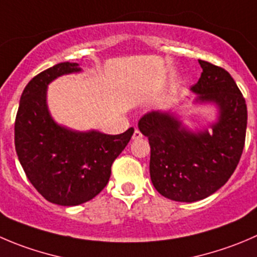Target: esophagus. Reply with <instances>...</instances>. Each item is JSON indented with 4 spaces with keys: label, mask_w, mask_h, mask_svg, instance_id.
Returning <instances> with one entry per match:
<instances>
[{
    "label": "esophagus",
    "mask_w": 257,
    "mask_h": 257,
    "mask_svg": "<svg viewBox=\"0 0 257 257\" xmlns=\"http://www.w3.org/2000/svg\"><path fill=\"white\" fill-rule=\"evenodd\" d=\"M142 137H143V134H142L141 132L138 131V129H136V131H134V133H133V139H134V141H137V139H141Z\"/></svg>",
    "instance_id": "34e87169"
}]
</instances>
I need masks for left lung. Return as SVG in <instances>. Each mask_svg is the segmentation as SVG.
<instances>
[{
    "label": "left lung",
    "mask_w": 257,
    "mask_h": 257,
    "mask_svg": "<svg viewBox=\"0 0 257 257\" xmlns=\"http://www.w3.org/2000/svg\"><path fill=\"white\" fill-rule=\"evenodd\" d=\"M198 62L202 74L191 90L197 94L196 103L217 106L212 131H189L169 111H149L138 123L151 146L154 188L178 202H196L220 189L235 172L245 146L247 108L240 89L225 69Z\"/></svg>",
    "instance_id": "1"
}]
</instances>
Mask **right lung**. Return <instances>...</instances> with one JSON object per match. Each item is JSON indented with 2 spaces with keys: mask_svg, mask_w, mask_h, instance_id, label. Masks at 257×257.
<instances>
[{
  "mask_svg": "<svg viewBox=\"0 0 257 257\" xmlns=\"http://www.w3.org/2000/svg\"><path fill=\"white\" fill-rule=\"evenodd\" d=\"M76 62H60L32 78L24 89L15 121V147L32 186L49 202L78 206L103 191L111 164L123 152L133 128L116 136L75 132L50 115L47 85L61 75L79 73Z\"/></svg>",
  "mask_w": 257,
  "mask_h": 257,
  "instance_id": "1",
  "label": "right lung"
}]
</instances>
